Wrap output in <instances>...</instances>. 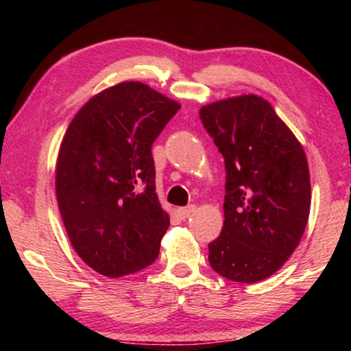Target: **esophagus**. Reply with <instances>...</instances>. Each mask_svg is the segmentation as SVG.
<instances>
[{"mask_svg": "<svg viewBox=\"0 0 351 351\" xmlns=\"http://www.w3.org/2000/svg\"><path fill=\"white\" fill-rule=\"evenodd\" d=\"M195 209H197V207H195L193 204H190V206H187V207H180V209L176 210V213H178V217L180 218H187L190 213H193L195 212Z\"/></svg>", "mask_w": 351, "mask_h": 351, "instance_id": "obj_1", "label": "esophagus"}]
</instances>
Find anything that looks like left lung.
<instances>
[{"mask_svg": "<svg viewBox=\"0 0 351 351\" xmlns=\"http://www.w3.org/2000/svg\"><path fill=\"white\" fill-rule=\"evenodd\" d=\"M224 158V224L209 263L232 282L255 283L285 265L304 235L311 206L304 148L268 100L254 94L199 110Z\"/></svg>", "mask_w": 351, "mask_h": 351, "instance_id": "1", "label": "left lung"}]
</instances>
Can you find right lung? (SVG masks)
Returning <instances> with one entry per match:
<instances>
[{"label":"right lung","instance_id":"obj_1","mask_svg":"<svg viewBox=\"0 0 351 351\" xmlns=\"http://www.w3.org/2000/svg\"><path fill=\"white\" fill-rule=\"evenodd\" d=\"M181 105L141 82L88 100L71 121L56 167L58 209L79 257L106 277L159 255L170 219L154 186L152 145Z\"/></svg>","mask_w":351,"mask_h":351}]
</instances>
